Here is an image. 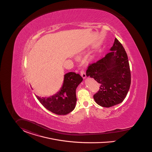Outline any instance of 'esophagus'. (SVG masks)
<instances>
[{
    "label": "esophagus",
    "instance_id": "1",
    "mask_svg": "<svg viewBox=\"0 0 152 152\" xmlns=\"http://www.w3.org/2000/svg\"><path fill=\"white\" fill-rule=\"evenodd\" d=\"M81 76L82 77V78H83V79L86 78V73H85V71H84L83 70H81Z\"/></svg>",
    "mask_w": 152,
    "mask_h": 152
}]
</instances>
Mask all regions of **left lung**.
<instances>
[{
  "mask_svg": "<svg viewBox=\"0 0 152 152\" xmlns=\"http://www.w3.org/2000/svg\"><path fill=\"white\" fill-rule=\"evenodd\" d=\"M110 51L99 61L90 64L86 70V76L93 78L100 85L93 96L94 100L107 108L123 101L131 84L127 55L116 38Z\"/></svg>",
  "mask_w": 152,
  "mask_h": 152,
  "instance_id": "1",
  "label": "left lung"
}]
</instances>
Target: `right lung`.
I'll return each instance as SVG.
<instances>
[{
	"mask_svg": "<svg viewBox=\"0 0 152 152\" xmlns=\"http://www.w3.org/2000/svg\"><path fill=\"white\" fill-rule=\"evenodd\" d=\"M82 80L79 74L68 72L64 75L63 85L57 93L49 97H36L50 111L57 115H67L75 107L76 89Z\"/></svg>",
	"mask_w": 152,
	"mask_h": 152,
	"instance_id": "add662e5",
	"label": "right lung"
}]
</instances>
